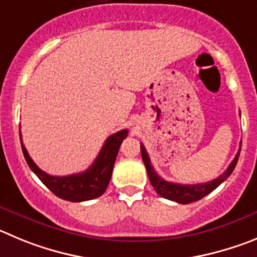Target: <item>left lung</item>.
Instances as JSON below:
<instances>
[{
	"mask_svg": "<svg viewBox=\"0 0 257 257\" xmlns=\"http://www.w3.org/2000/svg\"><path fill=\"white\" fill-rule=\"evenodd\" d=\"M241 146L242 143H239V150H238L237 155H235V157L233 159L230 165L226 168V170L220 175V177H218L214 180H210L207 183L197 184H178L172 183V182H166L165 179L159 177L157 173L155 172L154 166L151 165V160H150L149 154H147V151H146L145 146L143 145H141V154H142V160L143 163H145L146 169H147V174H149L150 182H151L152 187L155 188L157 195H160L161 197L168 198V200L170 201H174V202L186 205V203H191L195 202V201L201 200L202 197L209 195L210 192L214 191L215 188H218V187L223 183L224 180L232 174L235 165H237L239 154H241Z\"/></svg>",
	"mask_w": 257,
	"mask_h": 257,
	"instance_id": "1",
	"label": "left lung"
}]
</instances>
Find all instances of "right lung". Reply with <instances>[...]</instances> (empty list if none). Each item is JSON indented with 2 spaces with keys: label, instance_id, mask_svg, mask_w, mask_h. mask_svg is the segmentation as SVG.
<instances>
[{
  "label": "right lung",
  "instance_id": "add662e5",
  "mask_svg": "<svg viewBox=\"0 0 257 257\" xmlns=\"http://www.w3.org/2000/svg\"><path fill=\"white\" fill-rule=\"evenodd\" d=\"M19 136L27 164L32 169V172L39 178V180L57 197L71 201V202H82V201L100 197L106 191L108 182L111 179L112 169H114L120 145L128 136V131L123 129L110 136L105 141V145L102 146L94 163L85 172L66 175V177H54L43 172L42 169H39L29 156L25 146L23 145L20 132Z\"/></svg>",
  "mask_w": 257,
  "mask_h": 257
}]
</instances>
